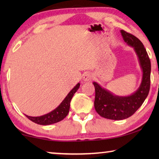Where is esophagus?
<instances>
[{"mask_svg": "<svg viewBox=\"0 0 159 159\" xmlns=\"http://www.w3.org/2000/svg\"><path fill=\"white\" fill-rule=\"evenodd\" d=\"M83 79L85 80V81H90V80H92L93 79V75L90 73H86V74H85L84 76H83Z\"/></svg>", "mask_w": 159, "mask_h": 159, "instance_id": "1", "label": "esophagus"}]
</instances>
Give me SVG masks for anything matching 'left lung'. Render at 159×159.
<instances>
[{"label": "left lung", "instance_id": "obj_1", "mask_svg": "<svg viewBox=\"0 0 159 159\" xmlns=\"http://www.w3.org/2000/svg\"><path fill=\"white\" fill-rule=\"evenodd\" d=\"M120 33L124 41L135 51L143 74L139 88L132 95L126 97L115 95L98 83H93L95 89L94 105L96 111L102 117L111 120L125 119L134 114L143 104L150 89L151 61L146 49L134 35L123 30H120Z\"/></svg>", "mask_w": 159, "mask_h": 159}]
</instances>
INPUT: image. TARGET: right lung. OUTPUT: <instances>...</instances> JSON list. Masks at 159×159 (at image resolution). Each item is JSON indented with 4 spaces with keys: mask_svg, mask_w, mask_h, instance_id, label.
Segmentation results:
<instances>
[{
    "mask_svg": "<svg viewBox=\"0 0 159 159\" xmlns=\"http://www.w3.org/2000/svg\"><path fill=\"white\" fill-rule=\"evenodd\" d=\"M79 87L80 83H79L73 89L70 91L69 93L66 95L64 100L61 102V103L60 105H59L55 109H54L53 111L48 113V114L36 117L29 116L27 115L25 116L29 120H31V121L36 123L37 124L43 125H50L61 121V120H63L64 118L66 116L67 114H69L70 108V102H71L72 98H73L75 93L78 90Z\"/></svg>",
    "mask_w": 159,
    "mask_h": 159,
    "instance_id": "add662e5",
    "label": "right lung"
}]
</instances>
